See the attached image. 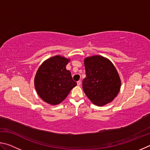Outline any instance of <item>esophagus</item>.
<instances>
[{
  "instance_id": "esophagus-1",
  "label": "esophagus",
  "mask_w": 150,
  "mask_h": 150,
  "mask_svg": "<svg viewBox=\"0 0 150 150\" xmlns=\"http://www.w3.org/2000/svg\"><path fill=\"white\" fill-rule=\"evenodd\" d=\"M77 85L78 86H80L81 84V81H78L77 82Z\"/></svg>"
}]
</instances>
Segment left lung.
<instances>
[{
	"instance_id": "8db88e82",
	"label": "left lung",
	"mask_w": 150,
	"mask_h": 150,
	"mask_svg": "<svg viewBox=\"0 0 150 150\" xmlns=\"http://www.w3.org/2000/svg\"><path fill=\"white\" fill-rule=\"evenodd\" d=\"M86 77L83 89L94 105L104 106L113 100L120 91L121 81L110 60L100 55L85 59Z\"/></svg>"
}]
</instances>
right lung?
Masks as SVG:
<instances>
[{"instance_id": "add662e5", "label": "right lung", "mask_w": 150, "mask_h": 150, "mask_svg": "<svg viewBox=\"0 0 150 150\" xmlns=\"http://www.w3.org/2000/svg\"><path fill=\"white\" fill-rule=\"evenodd\" d=\"M70 59L61 55L50 57L40 66L34 78V86L40 97L52 105H59L77 85L66 69Z\"/></svg>"}]
</instances>
